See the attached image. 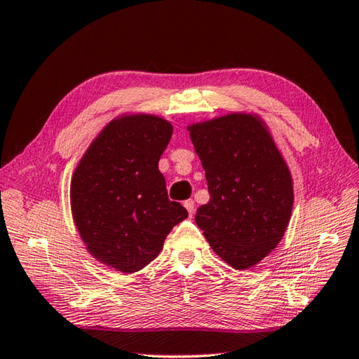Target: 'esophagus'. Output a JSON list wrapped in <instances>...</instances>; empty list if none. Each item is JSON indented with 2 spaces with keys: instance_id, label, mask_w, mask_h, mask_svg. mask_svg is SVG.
Segmentation results:
<instances>
[{
  "instance_id": "obj_1",
  "label": "esophagus",
  "mask_w": 359,
  "mask_h": 359,
  "mask_svg": "<svg viewBox=\"0 0 359 359\" xmlns=\"http://www.w3.org/2000/svg\"><path fill=\"white\" fill-rule=\"evenodd\" d=\"M184 205H185V208L188 210L189 216H193V215H194V208H196V205H194V201H193V199H188V201H185V202H184Z\"/></svg>"
}]
</instances>
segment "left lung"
<instances>
[{
	"mask_svg": "<svg viewBox=\"0 0 359 359\" xmlns=\"http://www.w3.org/2000/svg\"><path fill=\"white\" fill-rule=\"evenodd\" d=\"M188 130L210 193L196 224L231 268H254L290 222L294 189L286 161L257 115L229 114Z\"/></svg>",
	"mask_w": 359,
	"mask_h": 359,
	"instance_id": "obj_1",
	"label": "left lung"
}]
</instances>
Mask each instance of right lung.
Returning <instances> with one entry per match:
<instances>
[{
	"instance_id": "obj_1",
	"label": "right lung",
	"mask_w": 359,
	"mask_h": 359,
	"mask_svg": "<svg viewBox=\"0 0 359 359\" xmlns=\"http://www.w3.org/2000/svg\"><path fill=\"white\" fill-rule=\"evenodd\" d=\"M172 126L156 115L110 121L83 154L72 179V212L97 262L132 273L156 258L165 238L188 216L168 199L158 160Z\"/></svg>"
}]
</instances>
